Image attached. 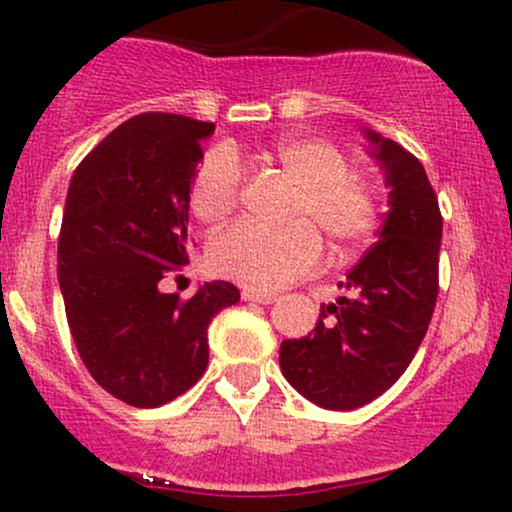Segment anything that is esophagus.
Wrapping results in <instances>:
<instances>
[{
	"label": "esophagus",
	"instance_id": "34e87169",
	"mask_svg": "<svg viewBox=\"0 0 512 512\" xmlns=\"http://www.w3.org/2000/svg\"><path fill=\"white\" fill-rule=\"evenodd\" d=\"M243 301H250V303H260V305H269L276 301L274 293H262V291H252V289H243Z\"/></svg>",
	"mask_w": 512,
	"mask_h": 512
}]
</instances>
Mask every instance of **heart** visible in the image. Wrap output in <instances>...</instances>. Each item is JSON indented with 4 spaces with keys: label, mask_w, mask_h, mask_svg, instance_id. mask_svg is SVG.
Listing matches in <instances>:
<instances>
[{
    "label": "heart",
    "mask_w": 512,
    "mask_h": 512,
    "mask_svg": "<svg viewBox=\"0 0 512 512\" xmlns=\"http://www.w3.org/2000/svg\"><path fill=\"white\" fill-rule=\"evenodd\" d=\"M296 185L289 226L262 228L238 223L209 245L211 272L255 291L284 289L313 274L322 262V236L334 250L361 245L378 223V197L366 180L351 173L337 146L317 137H281L260 151ZM240 166L228 149L204 156L192 178L190 207L204 223H221L240 197Z\"/></svg>",
    "instance_id": "b5f03b06"
}]
</instances>
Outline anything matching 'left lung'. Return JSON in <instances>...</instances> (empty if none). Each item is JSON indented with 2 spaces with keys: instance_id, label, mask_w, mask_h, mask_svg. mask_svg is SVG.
I'll return each mask as SVG.
<instances>
[{
  "instance_id": "left-lung-1",
  "label": "left lung",
  "mask_w": 512,
  "mask_h": 512,
  "mask_svg": "<svg viewBox=\"0 0 512 512\" xmlns=\"http://www.w3.org/2000/svg\"><path fill=\"white\" fill-rule=\"evenodd\" d=\"M390 190L378 243L346 274L349 296L322 305L313 334L284 339L279 366L291 387L322 409L373 402L407 370L438 298L443 216L426 170L392 139L366 129Z\"/></svg>"
}]
</instances>
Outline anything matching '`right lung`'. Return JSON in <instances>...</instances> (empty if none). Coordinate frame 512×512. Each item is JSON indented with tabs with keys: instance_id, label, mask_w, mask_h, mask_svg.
Here are the masks:
<instances>
[{
	"instance_id": "add662e5",
	"label": "right lung",
	"mask_w": 512,
	"mask_h": 512,
	"mask_svg": "<svg viewBox=\"0 0 512 512\" xmlns=\"http://www.w3.org/2000/svg\"><path fill=\"white\" fill-rule=\"evenodd\" d=\"M211 132L185 115H134L69 182L57 245L69 330L93 380L139 409L173 402L202 378L211 317L240 301L228 281L199 286L190 301L158 289L190 262V190Z\"/></svg>"
}]
</instances>
